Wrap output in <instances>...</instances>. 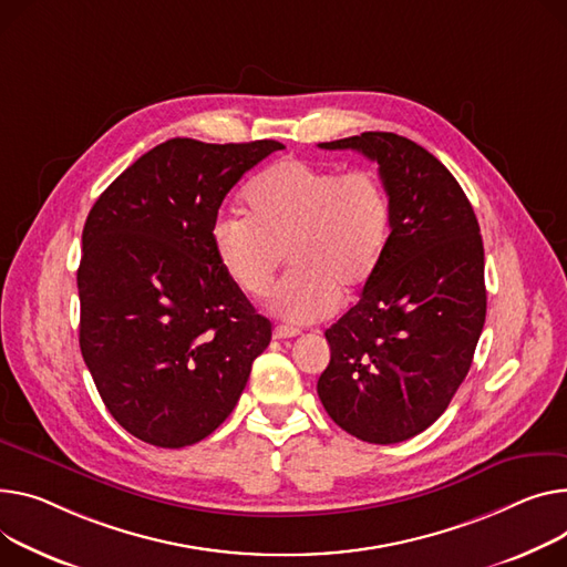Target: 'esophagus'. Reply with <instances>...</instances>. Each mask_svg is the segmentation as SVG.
<instances>
[{
	"label": "esophagus",
	"instance_id": "34e87169",
	"mask_svg": "<svg viewBox=\"0 0 567 567\" xmlns=\"http://www.w3.org/2000/svg\"><path fill=\"white\" fill-rule=\"evenodd\" d=\"M298 334H300V330L291 328V326H276L274 328L276 339H291V337H298Z\"/></svg>",
	"mask_w": 567,
	"mask_h": 567
}]
</instances>
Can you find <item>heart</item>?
<instances>
[{
  "label": "heart",
  "mask_w": 567,
  "mask_h": 567,
  "mask_svg": "<svg viewBox=\"0 0 567 567\" xmlns=\"http://www.w3.org/2000/svg\"><path fill=\"white\" fill-rule=\"evenodd\" d=\"M246 214H220L212 246L220 269L246 296L261 298L287 257L291 274L271 296L289 323L330 317L339 298L360 291L379 269L390 237V196L371 171L342 173L282 159L246 192Z\"/></svg>",
  "instance_id": "heart-1"
}]
</instances>
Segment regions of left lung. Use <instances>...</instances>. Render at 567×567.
I'll return each instance as SVG.
<instances>
[{
  "instance_id": "left-lung-1",
  "label": "left lung",
  "mask_w": 567,
  "mask_h": 567,
  "mask_svg": "<svg viewBox=\"0 0 567 567\" xmlns=\"http://www.w3.org/2000/svg\"><path fill=\"white\" fill-rule=\"evenodd\" d=\"M379 164L390 237L358 306L326 330L317 383L337 426L371 444L426 431L465 381L485 323L483 241L456 177L392 132L319 143Z\"/></svg>"
}]
</instances>
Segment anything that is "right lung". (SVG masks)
Instances as JSON below:
<instances>
[{"mask_svg":"<svg viewBox=\"0 0 567 567\" xmlns=\"http://www.w3.org/2000/svg\"><path fill=\"white\" fill-rule=\"evenodd\" d=\"M278 141L171 138L113 179L82 235L80 347L127 433L179 449L235 410L271 321L228 280L212 246L218 207Z\"/></svg>","mask_w":567,"mask_h":567,"instance_id":"1","label":"right lung"}]
</instances>
